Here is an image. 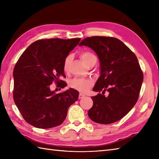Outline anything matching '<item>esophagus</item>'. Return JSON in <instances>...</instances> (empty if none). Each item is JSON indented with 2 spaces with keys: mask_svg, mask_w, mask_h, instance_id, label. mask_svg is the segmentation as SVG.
Returning a JSON list of instances; mask_svg holds the SVG:
<instances>
[{
  "mask_svg": "<svg viewBox=\"0 0 159 159\" xmlns=\"http://www.w3.org/2000/svg\"><path fill=\"white\" fill-rule=\"evenodd\" d=\"M84 97H85V95H84V94L80 93L79 96V99H82L83 98H84Z\"/></svg>",
  "mask_w": 159,
  "mask_h": 159,
  "instance_id": "obj_1",
  "label": "esophagus"
}]
</instances>
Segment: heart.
<instances>
[{
    "instance_id": "heart-1",
    "label": "heart",
    "mask_w": 159,
    "mask_h": 159,
    "mask_svg": "<svg viewBox=\"0 0 159 159\" xmlns=\"http://www.w3.org/2000/svg\"><path fill=\"white\" fill-rule=\"evenodd\" d=\"M80 58H81L83 63L87 66H89L93 63H96L97 58L92 52L88 51L83 52L80 54ZM71 61V56H67L63 63V70L67 72L69 68V65ZM93 85L92 80L89 79H83V78H74L70 80V87L72 88L79 91L80 92L85 93L88 91L91 87Z\"/></svg>"
}]
</instances>
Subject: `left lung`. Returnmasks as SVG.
Here are the masks:
<instances>
[{
  "mask_svg": "<svg viewBox=\"0 0 159 159\" xmlns=\"http://www.w3.org/2000/svg\"><path fill=\"white\" fill-rule=\"evenodd\" d=\"M92 48L98 57L100 76L92 96L88 116L96 123L109 124L121 120L136 104L143 75L136 55L120 39L110 37L87 38L79 43ZM109 93L105 97L103 93Z\"/></svg>",
  "mask_w": 159,
  "mask_h": 159,
  "instance_id": "8db88e82",
  "label": "left lung"
}]
</instances>
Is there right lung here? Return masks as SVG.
Returning <instances> with one entry per match:
<instances>
[{
  "label": "right lung",
  "mask_w": 159,
  "mask_h": 159,
  "mask_svg": "<svg viewBox=\"0 0 159 159\" xmlns=\"http://www.w3.org/2000/svg\"><path fill=\"white\" fill-rule=\"evenodd\" d=\"M80 38L40 39L31 43L13 69V100L26 122L38 128L61 124L69 107L79 98V92L70 88L56 93L50 89L65 77L63 63ZM62 87H64L63 84Z\"/></svg>",
  "instance_id": "1"
}]
</instances>
